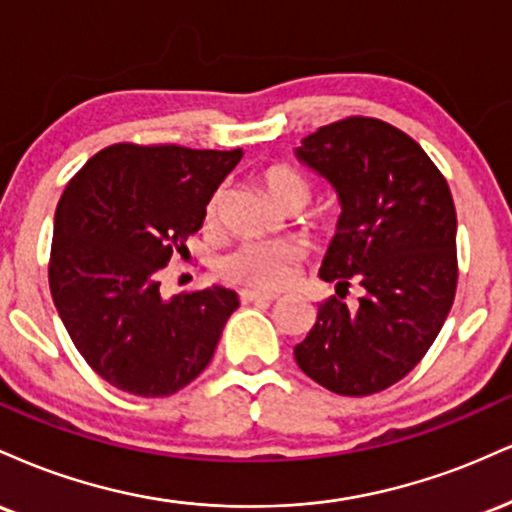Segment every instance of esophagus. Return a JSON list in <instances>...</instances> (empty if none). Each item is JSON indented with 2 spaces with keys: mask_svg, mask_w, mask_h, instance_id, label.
<instances>
[{
  "mask_svg": "<svg viewBox=\"0 0 512 512\" xmlns=\"http://www.w3.org/2000/svg\"><path fill=\"white\" fill-rule=\"evenodd\" d=\"M278 297H280V294H275V292H258V290H242V292H239V299H242L244 304L246 302H275Z\"/></svg>",
  "mask_w": 512,
  "mask_h": 512,
  "instance_id": "esophagus-1",
  "label": "esophagus"
}]
</instances>
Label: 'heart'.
<instances>
[{
  "label": "heart",
  "mask_w": 512,
  "mask_h": 512,
  "mask_svg": "<svg viewBox=\"0 0 512 512\" xmlns=\"http://www.w3.org/2000/svg\"><path fill=\"white\" fill-rule=\"evenodd\" d=\"M268 196L285 210H302L311 201L314 184L304 172L290 165H270L261 174ZM225 189H215L210 196L206 218L215 222L220 215ZM306 249L292 239H275V242H246L222 258V275L237 285L254 287V290H280L294 278L297 266L304 261Z\"/></svg>",
  "instance_id": "1"
}]
</instances>
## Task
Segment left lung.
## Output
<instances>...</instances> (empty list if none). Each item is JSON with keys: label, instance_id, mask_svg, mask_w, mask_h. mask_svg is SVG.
I'll return each instance as SVG.
<instances>
[{"label": "left lung", "instance_id": "1", "mask_svg": "<svg viewBox=\"0 0 512 512\" xmlns=\"http://www.w3.org/2000/svg\"><path fill=\"white\" fill-rule=\"evenodd\" d=\"M294 155L342 208L318 275L340 297L350 281L365 287L354 310L337 297L318 306L294 359L338 395L381 393L422 362L453 306L458 218L448 182L414 138L371 117L321 126Z\"/></svg>", "mask_w": 512, "mask_h": 512}]
</instances>
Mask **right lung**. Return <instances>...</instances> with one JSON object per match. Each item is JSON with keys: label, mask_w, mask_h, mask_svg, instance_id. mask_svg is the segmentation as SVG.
I'll list each match as a JSON object with an SVG mask.
<instances>
[{"label": "right lung", "mask_w": 512, "mask_h": 512, "mask_svg": "<svg viewBox=\"0 0 512 512\" xmlns=\"http://www.w3.org/2000/svg\"><path fill=\"white\" fill-rule=\"evenodd\" d=\"M242 148L114 143L74 174L54 213L50 290L95 374L141 398L189 386L213 359L234 290L160 294L172 256L189 254L206 206Z\"/></svg>", "instance_id": "1"}]
</instances>
